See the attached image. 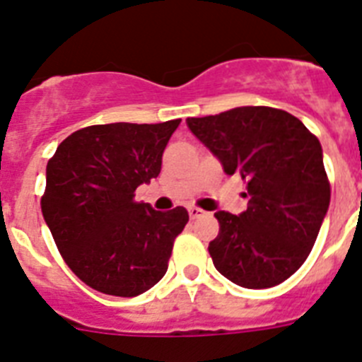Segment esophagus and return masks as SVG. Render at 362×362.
<instances>
[{"instance_id":"esophagus-1","label":"esophagus","mask_w":362,"mask_h":362,"mask_svg":"<svg viewBox=\"0 0 362 362\" xmlns=\"http://www.w3.org/2000/svg\"><path fill=\"white\" fill-rule=\"evenodd\" d=\"M204 210H201V209H197V206H190V209H188V216H190V219H199L201 216H204Z\"/></svg>"}]
</instances>
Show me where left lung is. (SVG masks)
Segmentation results:
<instances>
[{"label":"left lung","mask_w":362,"mask_h":362,"mask_svg":"<svg viewBox=\"0 0 362 362\" xmlns=\"http://www.w3.org/2000/svg\"><path fill=\"white\" fill-rule=\"evenodd\" d=\"M187 124L248 190L245 212H216L214 267L243 288L286 281L308 257L330 204L319 139L296 116L270 107H238Z\"/></svg>","instance_id":"obj_1"}]
</instances>
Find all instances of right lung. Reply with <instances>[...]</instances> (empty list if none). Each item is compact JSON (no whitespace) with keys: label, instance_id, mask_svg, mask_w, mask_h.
<instances>
[{"label":"right lung","instance_id":"right-lung-1","mask_svg":"<svg viewBox=\"0 0 362 362\" xmlns=\"http://www.w3.org/2000/svg\"><path fill=\"white\" fill-rule=\"evenodd\" d=\"M179 123L86 127L70 134L47 165L45 223L65 263L90 288L136 297L166 274L188 212H158L137 203L134 192L159 175Z\"/></svg>","mask_w":362,"mask_h":362}]
</instances>
